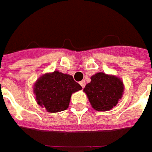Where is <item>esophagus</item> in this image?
<instances>
[{
    "instance_id": "esophagus-1",
    "label": "esophagus",
    "mask_w": 152,
    "mask_h": 152,
    "mask_svg": "<svg viewBox=\"0 0 152 152\" xmlns=\"http://www.w3.org/2000/svg\"><path fill=\"white\" fill-rule=\"evenodd\" d=\"M80 83V85H81V87H82V88H84L85 85H86V83H85L84 80H83V81H81V82H80V83Z\"/></svg>"
}]
</instances>
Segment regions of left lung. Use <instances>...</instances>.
<instances>
[{"label":"left lung","mask_w":152,"mask_h":152,"mask_svg":"<svg viewBox=\"0 0 152 152\" xmlns=\"http://www.w3.org/2000/svg\"><path fill=\"white\" fill-rule=\"evenodd\" d=\"M124 85L121 78L113 74L98 72L91 77V82L83 91L91 107L97 111H108L122 98Z\"/></svg>","instance_id":"obj_1"}]
</instances>
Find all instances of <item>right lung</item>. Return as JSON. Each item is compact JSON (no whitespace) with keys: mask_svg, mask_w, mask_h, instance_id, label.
I'll return each mask as SVG.
<instances>
[{"mask_svg":"<svg viewBox=\"0 0 152 152\" xmlns=\"http://www.w3.org/2000/svg\"><path fill=\"white\" fill-rule=\"evenodd\" d=\"M81 89L73 76L58 70L40 76L33 85L37 104L50 113L65 110L69 107L72 94Z\"/></svg>","mask_w":152,"mask_h":152,"instance_id":"right-lung-1","label":"right lung"}]
</instances>
